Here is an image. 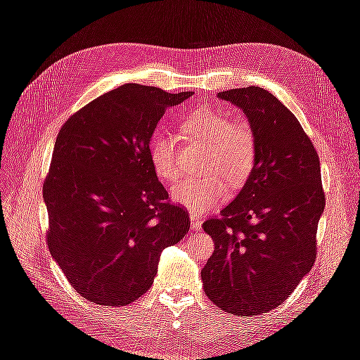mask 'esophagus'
<instances>
[{"label":"esophagus","instance_id":"1","mask_svg":"<svg viewBox=\"0 0 360 360\" xmlns=\"http://www.w3.org/2000/svg\"><path fill=\"white\" fill-rule=\"evenodd\" d=\"M191 224H192V228L195 231L201 230V225H202V221L200 219V216H197L195 213L191 214Z\"/></svg>","mask_w":360,"mask_h":360}]
</instances>
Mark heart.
Here are the masks:
<instances>
[{
	"mask_svg": "<svg viewBox=\"0 0 360 360\" xmlns=\"http://www.w3.org/2000/svg\"><path fill=\"white\" fill-rule=\"evenodd\" d=\"M183 132L207 146L202 177H188L171 188L172 201L192 213H204L228 197V184L238 188L249 179L257 163V136L245 122L233 120L212 108H198L186 115ZM150 162L156 176L172 181L179 176L177 143L167 130L150 139Z\"/></svg>",
	"mask_w": 360,
	"mask_h": 360,
	"instance_id": "1",
	"label": "heart"
}]
</instances>
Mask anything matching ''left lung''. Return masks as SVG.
Here are the masks:
<instances>
[{
	"label": "left lung",
	"instance_id": "8db88e82",
	"mask_svg": "<svg viewBox=\"0 0 360 360\" xmlns=\"http://www.w3.org/2000/svg\"><path fill=\"white\" fill-rule=\"evenodd\" d=\"M246 115L257 163L221 217L205 221L214 252L201 270L204 292L233 315L279 307L317 257L324 210L320 159L294 114L259 86L217 93Z\"/></svg>",
	"mask_w": 360,
	"mask_h": 360
}]
</instances>
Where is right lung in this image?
Returning <instances> with one entry per match:
<instances>
[{
	"mask_svg": "<svg viewBox=\"0 0 360 360\" xmlns=\"http://www.w3.org/2000/svg\"><path fill=\"white\" fill-rule=\"evenodd\" d=\"M192 94L124 84L61 127L43 184L48 246L84 299L132 303L153 284L162 250L189 231L188 210L168 202L148 144L167 108Z\"/></svg>",
	"mask_w": 360,
	"mask_h": 360,
	"instance_id": "1",
	"label": "right lung"
}]
</instances>
